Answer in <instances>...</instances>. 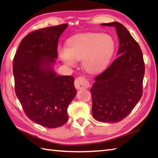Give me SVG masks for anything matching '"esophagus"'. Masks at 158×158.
Instances as JSON below:
<instances>
[{
    "label": "esophagus",
    "instance_id": "esophagus-1",
    "mask_svg": "<svg viewBox=\"0 0 158 158\" xmlns=\"http://www.w3.org/2000/svg\"><path fill=\"white\" fill-rule=\"evenodd\" d=\"M74 86L78 90H81V89L88 88L90 86V84L88 80L83 77H79L78 78L75 79L74 81Z\"/></svg>",
    "mask_w": 158,
    "mask_h": 158
}]
</instances>
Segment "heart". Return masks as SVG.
I'll return each instance as SVG.
<instances>
[{
  "mask_svg": "<svg viewBox=\"0 0 158 158\" xmlns=\"http://www.w3.org/2000/svg\"><path fill=\"white\" fill-rule=\"evenodd\" d=\"M114 40L108 34L89 33L70 39L67 46H59L58 53L65 65L74 66L77 60H81V65L85 71L96 74L106 68L114 54Z\"/></svg>",
  "mask_w": 158,
  "mask_h": 158,
  "instance_id": "heart-1",
  "label": "heart"
}]
</instances>
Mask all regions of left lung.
I'll list each match as a JSON object with an SVG mask.
<instances>
[{
	"label": "left lung",
	"instance_id": "obj_1",
	"mask_svg": "<svg viewBox=\"0 0 158 158\" xmlns=\"http://www.w3.org/2000/svg\"><path fill=\"white\" fill-rule=\"evenodd\" d=\"M101 25L115 27L119 46L117 58L94 78L90 89L93 116L101 122H118L142 96L144 62L139 44L124 25L118 22Z\"/></svg>",
	"mask_w": 158,
	"mask_h": 158
}]
</instances>
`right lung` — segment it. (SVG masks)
<instances>
[{"label": "right lung", "mask_w": 158, "mask_h": 158, "mask_svg": "<svg viewBox=\"0 0 158 158\" xmlns=\"http://www.w3.org/2000/svg\"><path fill=\"white\" fill-rule=\"evenodd\" d=\"M67 27L61 24L28 34L13 60L15 93L25 114L50 128L68 121L67 108L77 94L74 77L57 75L52 67L59 39Z\"/></svg>", "instance_id": "add662e5"}]
</instances>
